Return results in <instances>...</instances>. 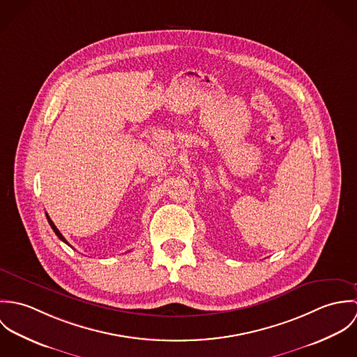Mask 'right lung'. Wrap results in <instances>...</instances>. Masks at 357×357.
I'll return each instance as SVG.
<instances>
[{
	"label": "right lung",
	"instance_id": "1",
	"mask_svg": "<svg viewBox=\"0 0 357 357\" xmlns=\"http://www.w3.org/2000/svg\"><path fill=\"white\" fill-rule=\"evenodd\" d=\"M45 214H47V218H48V222H50V225H51V228H52V229H53V232H54V234H56V235H57V238H59V239H60V241H63V242H64V243H66V245H68V242H67V241H66V239H64V236H63V235H61V234H60V231H59V229H57V228H56V225H54V224H53V221H52L51 217H50V215H48V213H45ZM68 246H70V245H68Z\"/></svg>",
	"mask_w": 357,
	"mask_h": 357
}]
</instances>
